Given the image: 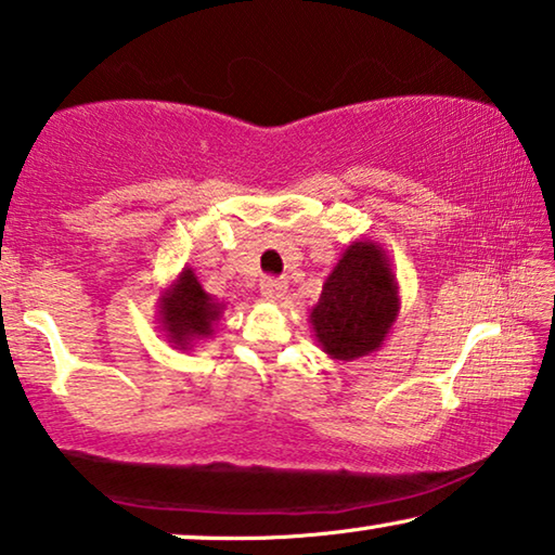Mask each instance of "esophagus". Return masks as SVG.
Segmentation results:
<instances>
[{"mask_svg": "<svg viewBox=\"0 0 555 555\" xmlns=\"http://www.w3.org/2000/svg\"><path fill=\"white\" fill-rule=\"evenodd\" d=\"M286 292H288V284H286L284 279H274V276L261 279V294L267 296V299L279 301Z\"/></svg>", "mask_w": 555, "mask_h": 555, "instance_id": "esophagus-1", "label": "esophagus"}]
</instances>
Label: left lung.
Segmentation results:
<instances>
[{"instance_id":"left-lung-1","label":"left lung","mask_w":555,"mask_h":555,"mask_svg":"<svg viewBox=\"0 0 555 555\" xmlns=\"http://www.w3.org/2000/svg\"><path fill=\"white\" fill-rule=\"evenodd\" d=\"M400 317V286L385 248L370 238L349 241L309 311L322 352L339 362L385 345Z\"/></svg>"}]
</instances>
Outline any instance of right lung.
<instances>
[{
    "label": "right lung",
    "mask_w": 555,
    "mask_h": 555,
    "mask_svg": "<svg viewBox=\"0 0 555 555\" xmlns=\"http://www.w3.org/2000/svg\"><path fill=\"white\" fill-rule=\"evenodd\" d=\"M223 311L225 301L210 296L191 267H185L158 296L160 332L170 347L181 352H191L198 341L214 337Z\"/></svg>",
    "instance_id": "1"
}]
</instances>
